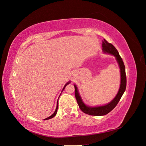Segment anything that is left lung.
<instances>
[{
    "label": "left lung",
    "instance_id": "left-lung-1",
    "mask_svg": "<svg viewBox=\"0 0 146 146\" xmlns=\"http://www.w3.org/2000/svg\"><path fill=\"white\" fill-rule=\"evenodd\" d=\"M102 50L105 54H108L112 55L115 56L116 60L118 63L119 67L120 68V73H121V84L120 87L118 91L116 96L110 103L102 105V106H97V107H90L86 105L81 98V96L79 94L78 88L77 85L74 84L75 87V96L77 102V104L79 106V108H80L82 111L87 114L92 116H104L108 114L115 108L117 104L120 100L121 97L122 96L123 92H125L127 85V78L125 74V68L124 64L122 61V59L119 54V52L117 50L113 44L111 43L108 42L105 39L102 41Z\"/></svg>",
    "mask_w": 146,
    "mask_h": 146
}]
</instances>
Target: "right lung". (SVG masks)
<instances>
[{"mask_svg":"<svg viewBox=\"0 0 146 146\" xmlns=\"http://www.w3.org/2000/svg\"><path fill=\"white\" fill-rule=\"evenodd\" d=\"M70 83V82H68V83H66V85H64V88H63V90H62V91L64 90V88H65V87L66 86V85H68V84H69ZM62 91H61V92H62ZM58 102H57V105H56V109H55V112L54 113H53L52 114V115L51 116H50L49 117H48L47 118H46L45 119H44V120H47V119H51V118H52V117H54L55 115H56V113H57V110H58Z\"/></svg>","mask_w":146,"mask_h":146,"instance_id":"add662e5","label":"right lung"}]
</instances>
